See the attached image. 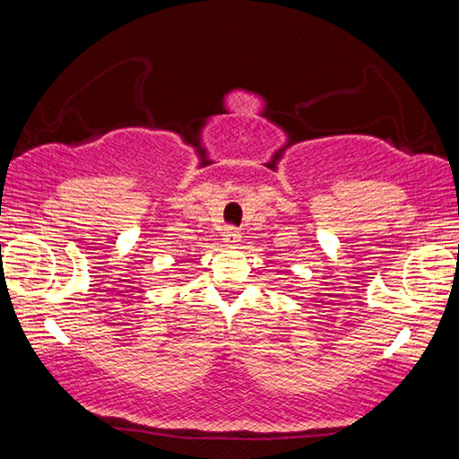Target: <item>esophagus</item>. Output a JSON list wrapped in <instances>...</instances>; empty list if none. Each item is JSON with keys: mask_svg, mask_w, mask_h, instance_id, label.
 I'll return each mask as SVG.
<instances>
[{"mask_svg": "<svg viewBox=\"0 0 459 459\" xmlns=\"http://www.w3.org/2000/svg\"><path fill=\"white\" fill-rule=\"evenodd\" d=\"M222 237H224V243L235 245V243H238L240 232H238V229H235V227H227V229H224V232H222Z\"/></svg>", "mask_w": 459, "mask_h": 459, "instance_id": "34e87169", "label": "esophagus"}]
</instances>
